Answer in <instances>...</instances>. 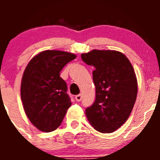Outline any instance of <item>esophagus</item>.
<instances>
[{"label": "esophagus", "instance_id": "1", "mask_svg": "<svg viewBox=\"0 0 160 160\" xmlns=\"http://www.w3.org/2000/svg\"><path fill=\"white\" fill-rule=\"evenodd\" d=\"M75 99H76V101H77V102H80V101H81V99H82V94H78V95H76L75 96Z\"/></svg>", "mask_w": 160, "mask_h": 160}]
</instances>
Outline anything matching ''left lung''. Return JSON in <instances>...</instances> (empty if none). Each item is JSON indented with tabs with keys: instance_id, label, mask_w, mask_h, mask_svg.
<instances>
[{
	"instance_id": "8db88e82",
	"label": "left lung",
	"mask_w": 160,
	"mask_h": 160,
	"mask_svg": "<svg viewBox=\"0 0 160 160\" xmlns=\"http://www.w3.org/2000/svg\"><path fill=\"white\" fill-rule=\"evenodd\" d=\"M81 57L95 68L96 98L86 109L87 119L96 131L114 132L128 120L136 100L138 83L134 68L123 53L115 50L93 49Z\"/></svg>"
}]
</instances>
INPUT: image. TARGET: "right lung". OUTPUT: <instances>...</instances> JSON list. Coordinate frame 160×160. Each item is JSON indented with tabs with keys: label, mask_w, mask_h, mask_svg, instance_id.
Returning a JSON list of instances; mask_svg holds the SVG:
<instances>
[{
	"label": "right lung",
	"mask_w": 160,
	"mask_h": 160,
	"mask_svg": "<svg viewBox=\"0 0 160 160\" xmlns=\"http://www.w3.org/2000/svg\"><path fill=\"white\" fill-rule=\"evenodd\" d=\"M75 58L68 52L45 50L32 58L24 71L21 84L24 110L32 125L43 132L57 129L71 106L60 72Z\"/></svg>",
	"instance_id": "obj_1"
}]
</instances>
